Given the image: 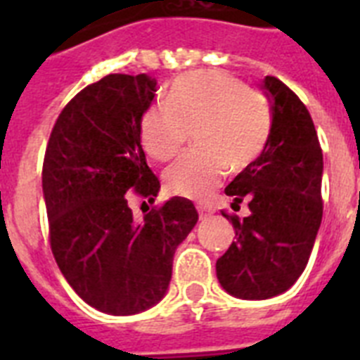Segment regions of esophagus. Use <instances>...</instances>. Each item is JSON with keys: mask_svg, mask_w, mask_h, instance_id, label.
<instances>
[{"mask_svg": "<svg viewBox=\"0 0 360 360\" xmlns=\"http://www.w3.org/2000/svg\"><path fill=\"white\" fill-rule=\"evenodd\" d=\"M196 209H198V214L202 219H205V218H209V216L214 214V209H212L211 205H205V203H198V205H196Z\"/></svg>", "mask_w": 360, "mask_h": 360, "instance_id": "esophagus-1", "label": "esophagus"}]
</instances>
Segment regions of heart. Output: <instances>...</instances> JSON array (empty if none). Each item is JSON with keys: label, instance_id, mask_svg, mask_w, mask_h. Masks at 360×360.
Instances as JSON below:
<instances>
[{"label": "heart", "instance_id": "1", "mask_svg": "<svg viewBox=\"0 0 360 360\" xmlns=\"http://www.w3.org/2000/svg\"><path fill=\"white\" fill-rule=\"evenodd\" d=\"M193 129L198 149L174 162L164 180L173 195L203 200L227 167L243 171L262 155L272 129L269 98L229 72L187 73L171 86L167 103L148 108L141 141L153 160L167 162L182 151Z\"/></svg>", "mask_w": 360, "mask_h": 360}]
</instances>
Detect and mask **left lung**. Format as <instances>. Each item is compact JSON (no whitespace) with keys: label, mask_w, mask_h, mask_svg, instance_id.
<instances>
[{"label":"left lung","mask_w":360,"mask_h":360,"mask_svg":"<svg viewBox=\"0 0 360 360\" xmlns=\"http://www.w3.org/2000/svg\"><path fill=\"white\" fill-rule=\"evenodd\" d=\"M274 98L272 129L254 164L227 187L232 209L249 200L250 214H221L236 231L216 276L231 295L269 299L297 281L308 263L323 218V151L316 126L301 98L278 77H265Z\"/></svg>","instance_id":"1"}]
</instances>
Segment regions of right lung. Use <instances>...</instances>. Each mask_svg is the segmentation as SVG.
Listing matches in <instances>:
<instances>
[{
    "label": "right lung",
    "instance_id": "obj_1",
    "mask_svg": "<svg viewBox=\"0 0 360 360\" xmlns=\"http://www.w3.org/2000/svg\"><path fill=\"white\" fill-rule=\"evenodd\" d=\"M155 91L157 81L146 73H110L88 84L63 108L44 153L53 257L79 297L113 316L139 314L164 297L174 250L198 221L193 202L180 196L133 219L129 200L155 202L160 189L141 146Z\"/></svg>",
    "mask_w": 360,
    "mask_h": 360
}]
</instances>
